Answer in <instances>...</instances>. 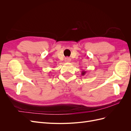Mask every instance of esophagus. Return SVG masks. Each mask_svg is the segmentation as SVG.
<instances>
[{
    "label": "esophagus",
    "mask_w": 131,
    "mask_h": 131,
    "mask_svg": "<svg viewBox=\"0 0 131 131\" xmlns=\"http://www.w3.org/2000/svg\"><path fill=\"white\" fill-rule=\"evenodd\" d=\"M70 61H71V59L69 57H67L65 59V62H70Z\"/></svg>",
    "instance_id": "obj_1"
}]
</instances>
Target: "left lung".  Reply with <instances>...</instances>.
<instances>
[{
    "label": "left lung",
    "mask_w": 131,
    "mask_h": 131,
    "mask_svg": "<svg viewBox=\"0 0 131 131\" xmlns=\"http://www.w3.org/2000/svg\"><path fill=\"white\" fill-rule=\"evenodd\" d=\"M86 73V71L83 70V71H82V72H81V75L83 76V75H84Z\"/></svg>",
    "instance_id": "obj_1"
}]
</instances>
